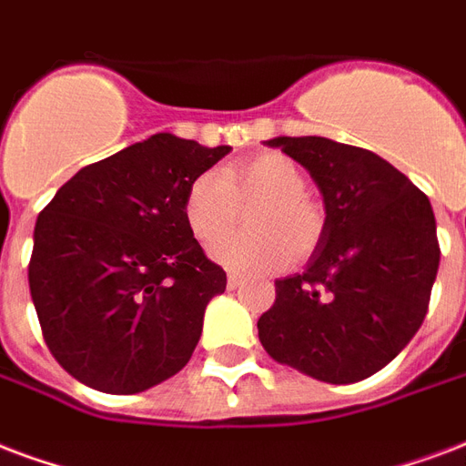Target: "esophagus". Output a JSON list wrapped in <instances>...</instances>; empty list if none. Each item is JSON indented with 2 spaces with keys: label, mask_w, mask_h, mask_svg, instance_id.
Instances as JSON below:
<instances>
[{
  "label": "esophagus",
  "mask_w": 466,
  "mask_h": 466,
  "mask_svg": "<svg viewBox=\"0 0 466 466\" xmlns=\"http://www.w3.org/2000/svg\"><path fill=\"white\" fill-rule=\"evenodd\" d=\"M246 282V278L243 275H238V272H228V289H236V287H240Z\"/></svg>",
  "instance_id": "esophagus-1"
}]
</instances>
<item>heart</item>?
<instances>
[{
	"instance_id": "b5f03b06",
	"label": "heart",
	"mask_w": 466,
	"mask_h": 466,
	"mask_svg": "<svg viewBox=\"0 0 466 466\" xmlns=\"http://www.w3.org/2000/svg\"><path fill=\"white\" fill-rule=\"evenodd\" d=\"M307 177L287 154L262 152L204 171L184 194V223L201 243L213 246L238 220V206H250L248 233L230 236L213 248V258L230 270L260 272L304 260L327 233V208L304 191Z\"/></svg>"
}]
</instances>
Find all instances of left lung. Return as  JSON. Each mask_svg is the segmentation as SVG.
I'll return each mask as SVG.
<instances>
[{
    "instance_id": "1",
    "label": "left lung",
    "mask_w": 466,
    "mask_h": 466,
    "mask_svg": "<svg viewBox=\"0 0 466 466\" xmlns=\"http://www.w3.org/2000/svg\"><path fill=\"white\" fill-rule=\"evenodd\" d=\"M309 169L327 204V233L307 270L275 282L258 319L272 359L327 383H356L403 351L440 268L430 198L403 171L327 137L268 142Z\"/></svg>"
}]
</instances>
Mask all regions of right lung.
<instances>
[{
  "instance_id": "right-lung-1",
  "label": "right lung",
  "mask_w": 466,
  "mask_h": 466,
  "mask_svg": "<svg viewBox=\"0 0 466 466\" xmlns=\"http://www.w3.org/2000/svg\"><path fill=\"white\" fill-rule=\"evenodd\" d=\"M228 152L159 132L83 167L38 213L31 299L73 379L132 395L187 366L226 272L188 233L181 204Z\"/></svg>"
}]
</instances>
